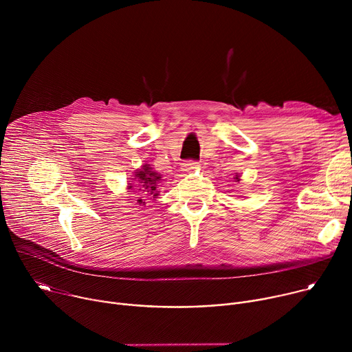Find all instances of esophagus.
<instances>
[{
  "mask_svg": "<svg viewBox=\"0 0 352 352\" xmlns=\"http://www.w3.org/2000/svg\"><path fill=\"white\" fill-rule=\"evenodd\" d=\"M196 168H199V164L195 162H185L182 163V170L184 171H195Z\"/></svg>",
  "mask_w": 352,
  "mask_h": 352,
  "instance_id": "esophagus-1",
  "label": "esophagus"
}]
</instances>
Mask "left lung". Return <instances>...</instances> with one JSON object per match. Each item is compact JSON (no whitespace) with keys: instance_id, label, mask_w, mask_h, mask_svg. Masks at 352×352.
<instances>
[{"instance_id":"obj_1","label":"left lung","mask_w":352,"mask_h":352,"mask_svg":"<svg viewBox=\"0 0 352 352\" xmlns=\"http://www.w3.org/2000/svg\"><path fill=\"white\" fill-rule=\"evenodd\" d=\"M234 179L236 181V182H239L241 181V175L239 174H235V177H234Z\"/></svg>"}]
</instances>
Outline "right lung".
<instances>
[{
	"label": "right lung",
	"mask_w": 352,
	"mask_h": 352,
	"mask_svg": "<svg viewBox=\"0 0 352 352\" xmlns=\"http://www.w3.org/2000/svg\"><path fill=\"white\" fill-rule=\"evenodd\" d=\"M132 181L133 184L126 185V190L135 192L138 196L136 205L146 206V200H155L160 195L159 184L162 182V175L150 167V164H143L140 168L135 170Z\"/></svg>",
	"instance_id": "1"
}]
</instances>
